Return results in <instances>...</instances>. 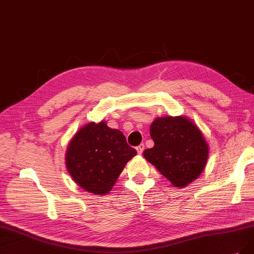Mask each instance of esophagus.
<instances>
[{
    "label": "esophagus",
    "mask_w": 254,
    "mask_h": 254,
    "mask_svg": "<svg viewBox=\"0 0 254 254\" xmlns=\"http://www.w3.org/2000/svg\"><path fill=\"white\" fill-rule=\"evenodd\" d=\"M136 149H137V153H138L139 155H141V154L143 153V151H144V144L141 143L140 145H138V146L136 147Z\"/></svg>",
    "instance_id": "obj_1"
}]
</instances>
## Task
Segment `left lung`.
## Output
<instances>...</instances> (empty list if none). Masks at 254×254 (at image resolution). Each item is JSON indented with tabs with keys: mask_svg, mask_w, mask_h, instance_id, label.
I'll list each match as a JSON object with an SVG mask.
<instances>
[{
	"mask_svg": "<svg viewBox=\"0 0 254 254\" xmlns=\"http://www.w3.org/2000/svg\"><path fill=\"white\" fill-rule=\"evenodd\" d=\"M155 145L143 152L176 187H184L198 178L208 158V144L199 127L182 116L156 118L149 127Z\"/></svg>",
	"mask_w": 254,
	"mask_h": 254,
	"instance_id": "1",
	"label": "left lung"
}]
</instances>
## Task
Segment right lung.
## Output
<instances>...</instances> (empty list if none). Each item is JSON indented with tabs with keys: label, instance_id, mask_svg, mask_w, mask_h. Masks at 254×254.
Instances as JSON below:
<instances>
[{
	"label": "right lung",
	"instance_id": "obj_1",
	"mask_svg": "<svg viewBox=\"0 0 254 254\" xmlns=\"http://www.w3.org/2000/svg\"><path fill=\"white\" fill-rule=\"evenodd\" d=\"M136 154L119 129L109 127L106 121L90 122L70 141L65 152V167L82 190L107 194Z\"/></svg>",
	"mask_w": 254,
	"mask_h": 254
}]
</instances>
